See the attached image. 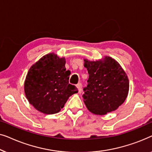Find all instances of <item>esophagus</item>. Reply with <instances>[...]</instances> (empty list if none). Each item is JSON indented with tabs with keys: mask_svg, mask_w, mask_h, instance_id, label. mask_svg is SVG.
Segmentation results:
<instances>
[{
	"mask_svg": "<svg viewBox=\"0 0 152 152\" xmlns=\"http://www.w3.org/2000/svg\"><path fill=\"white\" fill-rule=\"evenodd\" d=\"M76 87L78 89V92L80 93L81 91H82V83H78V84L76 85Z\"/></svg>",
	"mask_w": 152,
	"mask_h": 152,
	"instance_id": "esophagus-1",
	"label": "esophagus"
}]
</instances>
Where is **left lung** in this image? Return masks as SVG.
<instances>
[{
  "mask_svg": "<svg viewBox=\"0 0 152 152\" xmlns=\"http://www.w3.org/2000/svg\"><path fill=\"white\" fill-rule=\"evenodd\" d=\"M89 73L87 87L83 88L84 102L89 112L104 115L116 110L127 96L129 80L118 62L110 56L104 61L85 60Z\"/></svg>",
  "mask_w": 152,
  "mask_h": 152,
  "instance_id": "obj_1",
  "label": "left lung"
}]
</instances>
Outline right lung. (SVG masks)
I'll list each match as a JSON object with an SVG mask.
<instances>
[{
	"label": "right lung",
	"mask_w": 152,
	"mask_h": 152,
	"mask_svg": "<svg viewBox=\"0 0 152 152\" xmlns=\"http://www.w3.org/2000/svg\"><path fill=\"white\" fill-rule=\"evenodd\" d=\"M65 59L47 54L29 69L25 92L29 103L40 112L56 114L63 108L69 96L78 92L69 83L71 72L66 70Z\"/></svg>",
	"instance_id": "right-lung-1"
}]
</instances>
